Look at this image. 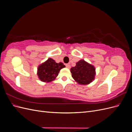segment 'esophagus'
Masks as SVG:
<instances>
[{
  "label": "esophagus",
  "mask_w": 132,
  "mask_h": 132,
  "mask_svg": "<svg viewBox=\"0 0 132 132\" xmlns=\"http://www.w3.org/2000/svg\"><path fill=\"white\" fill-rule=\"evenodd\" d=\"M65 67L67 68H70V65L69 64H65Z\"/></svg>",
  "instance_id": "obj_1"
}]
</instances>
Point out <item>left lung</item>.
Here are the masks:
<instances>
[{"instance_id": "left-lung-1", "label": "left lung", "mask_w": 132, "mask_h": 132, "mask_svg": "<svg viewBox=\"0 0 132 132\" xmlns=\"http://www.w3.org/2000/svg\"><path fill=\"white\" fill-rule=\"evenodd\" d=\"M71 76L80 84L87 85L94 80L95 75V69L94 66L80 60L76 63V66L70 69Z\"/></svg>"}]
</instances>
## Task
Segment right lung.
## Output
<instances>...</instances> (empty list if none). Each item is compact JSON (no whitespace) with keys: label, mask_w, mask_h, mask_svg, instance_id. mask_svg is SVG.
<instances>
[{"label":"right lung","mask_w":132,"mask_h":132,"mask_svg":"<svg viewBox=\"0 0 132 132\" xmlns=\"http://www.w3.org/2000/svg\"><path fill=\"white\" fill-rule=\"evenodd\" d=\"M65 67L63 63H57L53 59L49 58L38 67L37 75L42 81L51 82L57 77L60 70Z\"/></svg>","instance_id":"1"}]
</instances>
